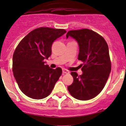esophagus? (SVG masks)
I'll list each match as a JSON object with an SVG mask.
<instances>
[{"label": "esophagus", "instance_id": "1", "mask_svg": "<svg viewBox=\"0 0 126 126\" xmlns=\"http://www.w3.org/2000/svg\"><path fill=\"white\" fill-rule=\"evenodd\" d=\"M62 71H63V74H68V73H69V71L67 70V69H64V68H63V69H62Z\"/></svg>", "mask_w": 126, "mask_h": 126}]
</instances>
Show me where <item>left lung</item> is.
I'll list each match as a JSON object with an SVG mask.
<instances>
[{
	"instance_id": "left-lung-1",
	"label": "left lung",
	"mask_w": 126,
	"mask_h": 126,
	"mask_svg": "<svg viewBox=\"0 0 126 126\" xmlns=\"http://www.w3.org/2000/svg\"><path fill=\"white\" fill-rule=\"evenodd\" d=\"M69 36L79 44L78 60L83 62V73L78 76L71 72L74 81L68 90L74 98L91 99L101 93L109 79L111 71L109 47L102 36L89 29L71 30L66 38Z\"/></svg>"
}]
</instances>
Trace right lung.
I'll list each match as a JSON object with an SVG mask.
<instances>
[{
    "label": "right lung",
    "mask_w": 126,
    "mask_h": 126,
    "mask_svg": "<svg viewBox=\"0 0 126 126\" xmlns=\"http://www.w3.org/2000/svg\"><path fill=\"white\" fill-rule=\"evenodd\" d=\"M66 32L64 29L41 27L30 32L21 40L13 56V72L20 90L30 98L49 96L62 73L52 69L45 59L51 55L54 41Z\"/></svg>",
    "instance_id": "1"
}]
</instances>
